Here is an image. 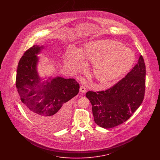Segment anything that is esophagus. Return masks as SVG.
<instances>
[{"label":"esophagus","instance_id":"obj_1","mask_svg":"<svg viewBox=\"0 0 160 160\" xmlns=\"http://www.w3.org/2000/svg\"><path fill=\"white\" fill-rule=\"evenodd\" d=\"M80 91L82 93H85L86 92V89L84 86H81V87L80 88Z\"/></svg>","mask_w":160,"mask_h":160}]
</instances>
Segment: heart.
Masks as SVG:
<instances>
[{"mask_svg":"<svg viewBox=\"0 0 160 160\" xmlns=\"http://www.w3.org/2000/svg\"><path fill=\"white\" fill-rule=\"evenodd\" d=\"M136 59V54L131 49L112 39L89 41L80 52L72 49L64 56L65 65L76 71L86 69V62L94 65L93 76L104 87L127 74Z\"/></svg>","mask_w":160,"mask_h":160,"instance_id":"1","label":"heart"}]
</instances>
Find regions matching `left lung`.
Masks as SVG:
<instances>
[{
  "label": "left lung",
  "mask_w": 160,
  "mask_h": 160,
  "mask_svg": "<svg viewBox=\"0 0 160 160\" xmlns=\"http://www.w3.org/2000/svg\"><path fill=\"white\" fill-rule=\"evenodd\" d=\"M146 67L142 55L128 74L105 91H88L94 121L108 129L127 121L141 105L145 96Z\"/></svg>",
  "instance_id": "1"
}]
</instances>
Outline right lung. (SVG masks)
<instances>
[{"label":"right lung","mask_w":160,"mask_h":160,"mask_svg":"<svg viewBox=\"0 0 160 160\" xmlns=\"http://www.w3.org/2000/svg\"><path fill=\"white\" fill-rule=\"evenodd\" d=\"M44 48L34 45L24 53L17 67L16 88L24 110L32 121L46 130L55 131L68 122V101L78 94L80 86L74 78L41 77L38 55Z\"/></svg>","instance_id":"add662e5"}]
</instances>
